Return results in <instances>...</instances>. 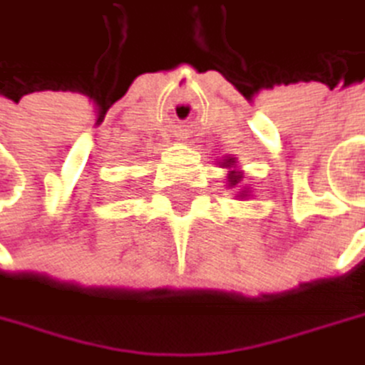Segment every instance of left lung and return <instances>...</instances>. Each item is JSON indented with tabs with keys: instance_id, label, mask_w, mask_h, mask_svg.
I'll list each match as a JSON object with an SVG mask.
<instances>
[{
	"instance_id": "8db88e82",
	"label": "left lung",
	"mask_w": 365,
	"mask_h": 365,
	"mask_svg": "<svg viewBox=\"0 0 365 365\" xmlns=\"http://www.w3.org/2000/svg\"><path fill=\"white\" fill-rule=\"evenodd\" d=\"M232 162H235V158H228V160H224L222 164H224V166L228 168V166H230ZM241 178H243V174H241V172H235V170H232V172L228 174V187H235V185H239V180H241Z\"/></svg>"
}]
</instances>
